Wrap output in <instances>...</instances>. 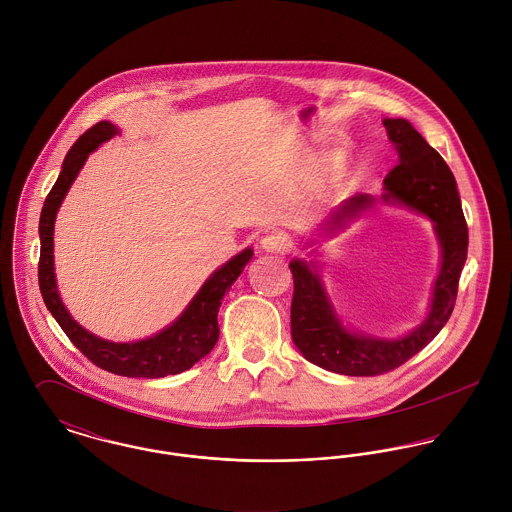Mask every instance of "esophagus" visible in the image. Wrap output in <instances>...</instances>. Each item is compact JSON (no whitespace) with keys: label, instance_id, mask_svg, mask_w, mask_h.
Segmentation results:
<instances>
[{"label":"esophagus","instance_id":"1","mask_svg":"<svg viewBox=\"0 0 512 512\" xmlns=\"http://www.w3.org/2000/svg\"><path fill=\"white\" fill-rule=\"evenodd\" d=\"M288 246H290L288 236L282 232H272L262 238V250L270 252V254H284L288 250Z\"/></svg>","mask_w":512,"mask_h":512}]
</instances>
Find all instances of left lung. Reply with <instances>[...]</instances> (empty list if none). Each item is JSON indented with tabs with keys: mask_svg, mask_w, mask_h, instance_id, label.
Returning <instances> with one entry per match:
<instances>
[{
	"mask_svg": "<svg viewBox=\"0 0 512 512\" xmlns=\"http://www.w3.org/2000/svg\"><path fill=\"white\" fill-rule=\"evenodd\" d=\"M382 124L398 153L396 167L384 179V193L380 199L366 193L349 197L323 220L319 236L337 234L349 222L363 217L376 201H382L432 220L441 262L426 319L402 337L384 339L347 327L325 290L317 260L293 258V343L309 363L347 376H374L394 370L434 341L453 311L459 276L467 260V222L447 163L408 120L384 118Z\"/></svg>",
	"mask_w": 512,
	"mask_h": 512,
	"instance_id": "left-lung-1",
	"label": "left lung"
}]
</instances>
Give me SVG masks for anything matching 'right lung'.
<instances>
[{"label": "right lung", "instance_id": "right-lung-1", "mask_svg": "<svg viewBox=\"0 0 512 512\" xmlns=\"http://www.w3.org/2000/svg\"><path fill=\"white\" fill-rule=\"evenodd\" d=\"M120 134L118 126L112 122H98L86 130L71 147L63 161L57 183L45 199L41 219H39V238H41V258H39V290L51 315L57 319L61 329L73 341L74 347L88 357L94 365L130 378H161L167 374H179L189 370L203 357H207L219 341L220 299L238 280L244 266L252 260L254 250L244 248L240 254L232 256L226 264L217 268L195 293L183 313L169 323L159 333L130 343H114L78 325L65 307L61 293L57 288L55 276V256H53V232L57 213L71 189V185L86 163L88 155L104 142Z\"/></svg>", "mask_w": 512, "mask_h": 512}]
</instances>
